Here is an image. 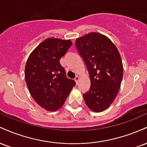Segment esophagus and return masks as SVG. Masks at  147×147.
Returning a JSON list of instances; mask_svg holds the SVG:
<instances>
[{
    "mask_svg": "<svg viewBox=\"0 0 147 147\" xmlns=\"http://www.w3.org/2000/svg\"><path fill=\"white\" fill-rule=\"evenodd\" d=\"M79 76H76L75 78V81L76 82V83L77 84V82H79Z\"/></svg>",
    "mask_w": 147,
    "mask_h": 147,
    "instance_id": "1",
    "label": "esophagus"
}]
</instances>
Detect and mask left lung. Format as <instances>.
I'll list each match as a JSON object with an SVG mask.
<instances>
[{
    "instance_id": "1",
    "label": "left lung",
    "mask_w": 147,
    "mask_h": 147,
    "mask_svg": "<svg viewBox=\"0 0 147 147\" xmlns=\"http://www.w3.org/2000/svg\"><path fill=\"white\" fill-rule=\"evenodd\" d=\"M88 70L89 90L83 95L86 104L96 113L107 109L120 88L123 65L119 52L111 40L98 32H90L75 41Z\"/></svg>"
}]
</instances>
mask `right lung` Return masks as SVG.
Segmentation results:
<instances>
[{"label":"right lung","mask_w":147,"mask_h":147,"mask_svg":"<svg viewBox=\"0 0 147 147\" xmlns=\"http://www.w3.org/2000/svg\"><path fill=\"white\" fill-rule=\"evenodd\" d=\"M70 39L48 38L28 57L25 79L32 98L41 108L55 111L63 105L75 82L65 75L59 60L71 46Z\"/></svg>","instance_id":"add662e5"}]
</instances>
